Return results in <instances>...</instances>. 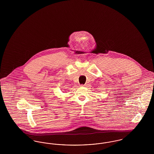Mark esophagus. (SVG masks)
Instances as JSON below:
<instances>
[{
    "instance_id": "esophagus-1",
    "label": "esophagus",
    "mask_w": 154,
    "mask_h": 154,
    "mask_svg": "<svg viewBox=\"0 0 154 154\" xmlns=\"http://www.w3.org/2000/svg\"><path fill=\"white\" fill-rule=\"evenodd\" d=\"M82 87H84L85 86V85H81Z\"/></svg>"
}]
</instances>
